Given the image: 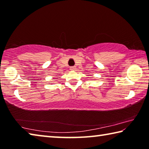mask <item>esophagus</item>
Wrapping results in <instances>:
<instances>
[{
	"label": "esophagus",
	"instance_id": "obj_1",
	"mask_svg": "<svg viewBox=\"0 0 149 149\" xmlns=\"http://www.w3.org/2000/svg\"><path fill=\"white\" fill-rule=\"evenodd\" d=\"M75 69H76V68H75V66L70 67V70H75Z\"/></svg>",
	"mask_w": 149,
	"mask_h": 149
}]
</instances>
